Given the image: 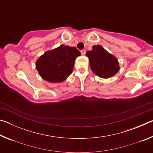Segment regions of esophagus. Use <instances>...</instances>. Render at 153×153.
<instances>
[{"label": "esophagus", "mask_w": 153, "mask_h": 153, "mask_svg": "<svg viewBox=\"0 0 153 153\" xmlns=\"http://www.w3.org/2000/svg\"><path fill=\"white\" fill-rule=\"evenodd\" d=\"M86 50H84V49H83V50L81 51V54L82 55H85V54H86Z\"/></svg>", "instance_id": "esophagus-1"}]
</instances>
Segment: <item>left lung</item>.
Here are the masks:
<instances>
[{
  "label": "left lung",
  "mask_w": 153,
  "mask_h": 153,
  "mask_svg": "<svg viewBox=\"0 0 153 153\" xmlns=\"http://www.w3.org/2000/svg\"><path fill=\"white\" fill-rule=\"evenodd\" d=\"M92 71L102 78H108L117 73L120 65L117 58L100 45L92 46V51L86 52Z\"/></svg>",
  "instance_id": "left-lung-1"
}]
</instances>
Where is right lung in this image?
<instances>
[{
    "instance_id": "right-lung-1",
    "label": "right lung",
    "mask_w": 153,
    "mask_h": 153,
    "mask_svg": "<svg viewBox=\"0 0 153 153\" xmlns=\"http://www.w3.org/2000/svg\"><path fill=\"white\" fill-rule=\"evenodd\" d=\"M79 56L80 52L76 47L62 45L40 56L36 62V69L46 81L62 82L72 73L75 60Z\"/></svg>"
}]
</instances>
